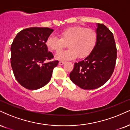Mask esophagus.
Returning a JSON list of instances; mask_svg holds the SVG:
<instances>
[{"instance_id": "34e87169", "label": "esophagus", "mask_w": 130, "mask_h": 130, "mask_svg": "<svg viewBox=\"0 0 130 130\" xmlns=\"http://www.w3.org/2000/svg\"><path fill=\"white\" fill-rule=\"evenodd\" d=\"M65 63V61H60V62H59V64L60 65H63Z\"/></svg>"}]
</instances>
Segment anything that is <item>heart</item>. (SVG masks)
<instances>
[{
	"instance_id": "1",
	"label": "heart",
	"mask_w": 130,
	"mask_h": 130,
	"mask_svg": "<svg viewBox=\"0 0 130 130\" xmlns=\"http://www.w3.org/2000/svg\"><path fill=\"white\" fill-rule=\"evenodd\" d=\"M59 37L50 36L46 40L48 50L58 53L66 47L69 48L63 52L57 53L56 58L59 60L72 59L76 57L85 58L92 52L98 40V34L94 29L82 26L67 28L59 33Z\"/></svg>"
}]
</instances>
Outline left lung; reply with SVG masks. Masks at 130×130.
<instances>
[{
    "mask_svg": "<svg viewBox=\"0 0 130 130\" xmlns=\"http://www.w3.org/2000/svg\"><path fill=\"white\" fill-rule=\"evenodd\" d=\"M95 47L84 60L74 63L70 74L74 84L84 90H93L104 85L111 77L117 59L113 34L105 25L98 23Z\"/></svg>",
    "mask_w": 130,
    "mask_h": 130,
    "instance_id": "left-lung-1",
    "label": "left lung"
}]
</instances>
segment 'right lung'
I'll list each match as a JSON object with an SVG mask.
<instances>
[{"label": "right lung", "instance_id": "right-lung-1", "mask_svg": "<svg viewBox=\"0 0 130 130\" xmlns=\"http://www.w3.org/2000/svg\"><path fill=\"white\" fill-rule=\"evenodd\" d=\"M54 29L31 27L18 32L11 46V65L14 75L22 87L37 90L51 80L58 60L50 61L54 56L46 46V40Z\"/></svg>", "mask_w": 130, "mask_h": 130}]
</instances>
